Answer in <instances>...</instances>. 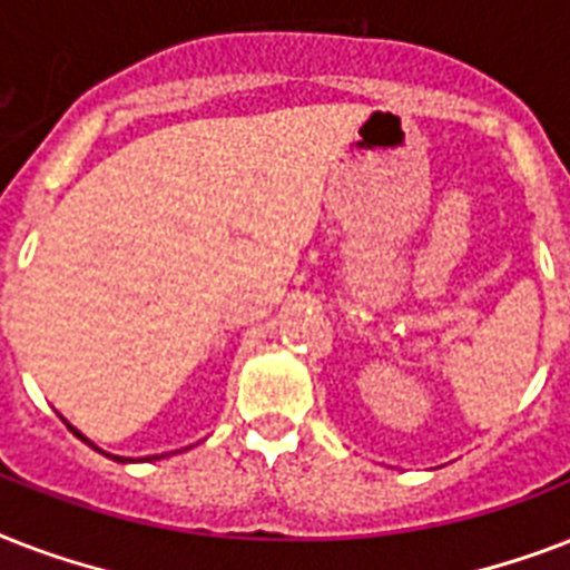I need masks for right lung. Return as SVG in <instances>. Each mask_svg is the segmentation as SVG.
Returning a JSON list of instances; mask_svg holds the SVG:
<instances>
[{
  "instance_id": "obj_1",
  "label": "right lung",
  "mask_w": 570,
  "mask_h": 570,
  "mask_svg": "<svg viewBox=\"0 0 570 570\" xmlns=\"http://www.w3.org/2000/svg\"><path fill=\"white\" fill-rule=\"evenodd\" d=\"M67 429H73V425H67ZM73 432H76V429H73ZM76 434H79V432H76ZM79 438H82V434H79ZM82 441L91 443V441H88V438H82ZM115 461H127V459H118V455H115Z\"/></svg>"
}]
</instances>
